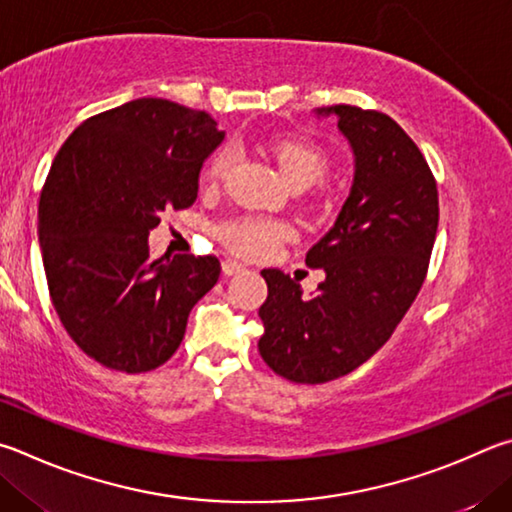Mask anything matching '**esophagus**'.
Wrapping results in <instances>:
<instances>
[{
    "label": "esophagus",
    "mask_w": 512,
    "mask_h": 512,
    "mask_svg": "<svg viewBox=\"0 0 512 512\" xmlns=\"http://www.w3.org/2000/svg\"><path fill=\"white\" fill-rule=\"evenodd\" d=\"M245 270H247L245 265L238 263V261H231V258H227V261L222 263V272H224V276H236V274L245 272Z\"/></svg>",
    "instance_id": "1"
}]
</instances>
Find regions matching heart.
I'll return each mask as SVG.
<instances>
[{
    "label": "heart",
    "instance_id": "heart-1",
    "mask_svg": "<svg viewBox=\"0 0 512 512\" xmlns=\"http://www.w3.org/2000/svg\"><path fill=\"white\" fill-rule=\"evenodd\" d=\"M272 157L279 166V173L285 177L292 188H308L317 184L326 175L330 166L326 150L317 141L308 137H281L270 146ZM231 164V152L220 150L206 166V177L218 179ZM288 227L283 222L265 220V218H240L231 220L220 229V238L231 251L245 258H261L274 245L288 238Z\"/></svg>",
    "mask_w": 512,
    "mask_h": 512
}]
</instances>
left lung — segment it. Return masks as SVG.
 Masks as SVG:
<instances>
[{
    "mask_svg": "<svg viewBox=\"0 0 512 512\" xmlns=\"http://www.w3.org/2000/svg\"><path fill=\"white\" fill-rule=\"evenodd\" d=\"M351 143L346 202L306 265L324 272L317 294L263 270L265 333L258 351L285 380L319 384L355 371L389 342L425 281L438 229V191L423 152L391 116L353 105L317 107Z\"/></svg>",
    "mask_w": 512,
    "mask_h": 512,
    "instance_id": "obj_1",
    "label": "left lung"
}]
</instances>
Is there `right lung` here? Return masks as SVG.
I'll list each match as a JSON object with an SVG mask.
<instances>
[{
    "instance_id": "add662e5",
    "label": "right lung",
    "mask_w": 512,
    "mask_h": 512,
    "mask_svg": "<svg viewBox=\"0 0 512 512\" xmlns=\"http://www.w3.org/2000/svg\"><path fill=\"white\" fill-rule=\"evenodd\" d=\"M224 132L209 114L137 98L71 132L38 209L49 294L78 348L114 371L170 360L188 315L220 276L215 256H150L166 209H188Z\"/></svg>"
}]
</instances>
